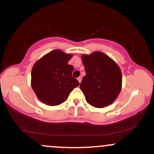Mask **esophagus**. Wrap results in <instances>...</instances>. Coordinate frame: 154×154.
Masks as SVG:
<instances>
[{
  "mask_svg": "<svg viewBox=\"0 0 154 154\" xmlns=\"http://www.w3.org/2000/svg\"><path fill=\"white\" fill-rule=\"evenodd\" d=\"M77 80H78L79 82L80 83L81 82V80H82V77H79L78 78H77Z\"/></svg>",
  "mask_w": 154,
  "mask_h": 154,
  "instance_id": "obj_1",
  "label": "esophagus"
}]
</instances>
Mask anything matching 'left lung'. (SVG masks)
I'll use <instances>...</instances> for the list:
<instances>
[{
	"mask_svg": "<svg viewBox=\"0 0 154 154\" xmlns=\"http://www.w3.org/2000/svg\"><path fill=\"white\" fill-rule=\"evenodd\" d=\"M86 75L79 88L88 103L95 108L111 104L122 89V76L115 61L100 51L82 56Z\"/></svg>",
	"mask_w": 154,
	"mask_h": 154,
	"instance_id": "8db88e82",
	"label": "left lung"
}]
</instances>
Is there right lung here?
<instances>
[{"instance_id":"right-lung-1","label":"right lung","mask_w":154,"mask_h":154,"mask_svg":"<svg viewBox=\"0 0 154 154\" xmlns=\"http://www.w3.org/2000/svg\"><path fill=\"white\" fill-rule=\"evenodd\" d=\"M72 57V54L56 49L35 63L31 72V85L42 103L48 106L59 105L79 85L72 76L73 66L68 64Z\"/></svg>"}]
</instances>
